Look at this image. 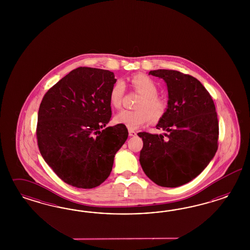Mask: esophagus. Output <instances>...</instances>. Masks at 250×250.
I'll list each match as a JSON object with an SVG mask.
<instances>
[{
    "label": "esophagus",
    "instance_id": "esophagus-1",
    "mask_svg": "<svg viewBox=\"0 0 250 250\" xmlns=\"http://www.w3.org/2000/svg\"><path fill=\"white\" fill-rule=\"evenodd\" d=\"M128 133H129V136H136V131H134V130H129Z\"/></svg>",
    "mask_w": 250,
    "mask_h": 250
}]
</instances>
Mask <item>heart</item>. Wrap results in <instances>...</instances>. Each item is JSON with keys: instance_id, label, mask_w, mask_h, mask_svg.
<instances>
[{"instance_id": "heart-1", "label": "heart", "mask_w": 250, "mask_h": 250, "mask_svg": "<svg viewBox=\"0 0 250 250\" xmlns=\"http://www.w3.org/2000/svg\"><path fill=\"white\" fill-rule=\"evenodd\" d=\"M131 88L141 95L136 102V110H123L115 116V121L125 125L127 128L136 129L147 122L158 123L164 118L168 109L166 97L158 94L159 87L148 76L136 74L130 78ZM125 86L122 80H116L109 91L111 105L119 109L125 95Z\"/></svg>"}]
</instances>
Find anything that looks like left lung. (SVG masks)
Returning <instances> with one entry per match:
<instances>
[{"instance_id": "8db88e82", "label": "left lung", "mask_w": 250, "mask_h": 250, "mask_svg": "<svg viewBox=\"0 0 250 250\" xmlns=\"http://www.w3.org/2000/svg\"><path fill=\"white\" fill-rule=\"evenodd\" d=\"M166 82L168 109L157 125L164 135L140 132L139 161L161 187L175 188L200 174L218 148L219 124L212 96L194 77L173 69L149 71Z\"/></svg>"}]
</instances>
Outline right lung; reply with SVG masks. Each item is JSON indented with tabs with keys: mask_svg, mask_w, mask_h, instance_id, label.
Returning <instances> with one entry per match:
<instances>
[{
	"mask_svg": "<svg viewBox=\"0 0 250 250\" xmlns=\"http://www.w3.org/2000/svg\"><path fill=\"white\" fill-rule=\"evenodd\" d=\"M114 72L80 67L45 92L39 106L37 138L47 165L68 185L92 189L112 171L114 155L128 136L125 125L106 128L112 110Z\"/></svg>",
	"mask_w": 250,
	"mask_h": 250,
	"instance_id": "1",
	"label": "right lung"
}]
</instances>
